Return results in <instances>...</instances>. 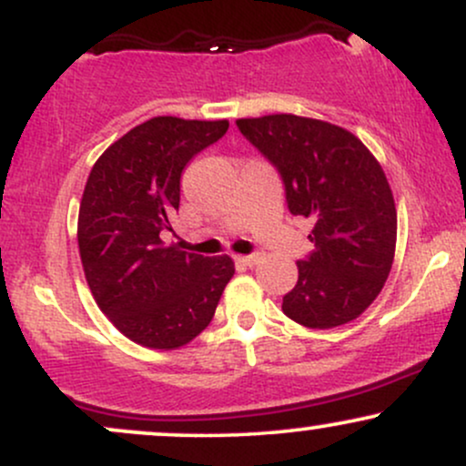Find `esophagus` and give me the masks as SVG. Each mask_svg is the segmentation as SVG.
Wrapping results in <instances>:
<instances>
[{
  "mask_svg": "<svg viewBox=\"0 0 466 466\" xmlns=\"http://www.w3.org/2000/svg\"><path fill=\"white\" fill-rule=\"evenodd\" d=\"M238 263H243L245 267H256L260 263V254H251V256H238Z\"/></svg>",
  "mask_w": 466,
  "mask_h": 466,
  "instance_id": "esophagus-1",
  "label": "esophagus"
}]
</instances>
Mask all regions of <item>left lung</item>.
<instances>
[{
	"label": "left lung",
	"mask_w": 466,
	"mask_h": 466,
	"mask_svg": "<svg viewBox=\"0 0 466 466\" xmlns=\"http://www.w3.org/2000/svg\"><path fill=\"white\" fill-rule=\"evenodd\" d=\"M237 127L276 164L291 215L313 218V254L282 311L307 329L357 319L386 285L397 249V206L377 157L355 133L293 114L240 117Z\"/></svg>",
	"instance_id": "obj_1"
}]
</instances>
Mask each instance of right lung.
<instances>
[{
    "label": "right lung",
    "instance_id": "right-lung-1",
    "mask_svg": "<svg viewBox=\"0 0 466 466\" xmlns=\"http://www.w3.org/2000/svg\"><path fill=\"white\" fill-rule=\"evenodd\" d=\"M228 120L157 116L96 159L78 210L85 280L109 322L136 344L175 350L212 322L234 260L188 254L159 238L179 210V179L192 155Z\"/></svg>",
    "mask_w": 466,
    "mask_h": 466
}]
</instances>
